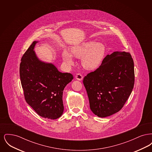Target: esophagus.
Wrapping results in <instances>:
<instances>
[{"mask_svg": "<svg viewBox=\"0 0 152 152\" xmlns=\"http://www.w3.org/2000/svg\"><path fill=\"white\" fill-rule=\"evenodd\" d=\"M75 77H76V79L78 80H79V81H81V80H83V76H82L80 73H78V74H77Z\"/></svg>", "mask_w": 152, "mask_h": 152, "instance_id": "1", "label": "esophagus"}]
</instances>
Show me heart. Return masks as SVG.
I'll return each mask as SVG.
<instances>
[{
    "mask_svg": "<svg viewBox=\"0 0 152 152\" xmlns=\"http://www.w3.org/2000/svg\"><path fill=\"white\" fill-rule=\"evenodd\" d=\"M105 52V47L101 43L90 41L73 46L69 51L64 50L62 58L68 65L73 64V56L81 58V64L87 70L93 71L97 69L102 62Z\"/></svg>",
    "mask_w": 152,
    "mask_h": 152,
    "instance_id": "1",
    "label": "heart"
}]
</instances>
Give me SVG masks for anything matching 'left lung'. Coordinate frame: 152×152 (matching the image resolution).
Wrapping results in <instances>:
<instances>
[{
	"label": "left lung",
	"mask_w": 152,
	"mask_h": 152,
	"mask_svg": "<svg viewBox=\"0 0 152 152\" xmlns=\"http://www.w3.org/2000/svg\"><path fill=\"white\" fill-rule=\"evenodd\" d=\"M134 83V63L130 53L116 51L108 55L99 68L83 80L91 110L102 118L118 112L131 94Z\"/></svg>",
	"instance_id": "1"
}]
</instances>
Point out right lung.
Returning a JSON list of instances; mask_svg holds the SVG:
<instances>
[{
    "label": "right lung",
    "instance_id": "obj_1",
    "mask_svg": "<svg viewBox=\"0 0 152 152\" xmlns=\"http://www.w3.org/2000/svg\"><path fill=\"white\" fill-rule=\"evenodd\" d=\"M38 42L34 41L21 59V84L29 106L39 116L55 120L63 113V91L73 76L59 72L52 63L40 60L34 51Z\"/></svg>",
    "mask_w": 152,
    "mask_h": 152
}]
</instances>
